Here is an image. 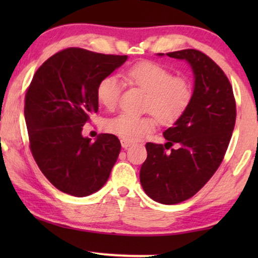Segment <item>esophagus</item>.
<instances>
[{
	"instance_id": "esophagus-1",
	"label": "esophagus",
	"mask_w": 258,
	"mask_h": 258,
	"mask_svg": "<svg viewBox=\"0 0 258 258\" xmlns=\"http://www.w3.org/2000/svg\"><path fill=\"white\" fill-rule=\"evenodd\" d=\"M121 144H122V148L126 149V148H129L130 146H132L133 142H130V141H126V140H121Z\"/></svg>"
}]
</instances>
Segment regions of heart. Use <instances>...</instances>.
Instances as JSON below:
<instances>
[{"mask_svg": "<svg viewBox=\"0 0 258 258\" xmlns=\"http://www.w3.org/2000/svg\"><path fill=\"white\" fill-rule=\"evenodd\" d=\"M125 79L147 94L143 109L154 114L161 124L175 123L191 103L194 96L191 83L184 77H175L171 70L157 63L147 61L137 63L128 69ZM119 95L121 83L117 77L107 76L100 81L97 98L103 107L114 109L117 105ZM153 116L121 114L109 119L105 128L123 140H141L155 129L156 119Z\"/></svg>", "mask_w": 258, "mask_h": 258, "instance_id": "obj_1", "label": "heart"}]
</instances>
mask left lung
Masks as SVG:
<instances>
[{
    "instance_id": "8db88e82",
    "label": "left lung",
    "mask_w": 258,
    "mask_h": 258,
    "mask_svg": "<svg viewBox=\"0 0 258 258\" xmlns=\"http://www.w3.org/2000/svg\"><path fill=\"white\" fill-rule=\"evenodd\" d=\"M167 56L189 63L194 96L184 114L163 133L166 149L174 143L179 148L167 153L162 144L147 143L140 181L151 200L177 204L195 195L220 167L234 132L236 103L228 77L206 54L184 49Z\"/></svg>"
}]
</instances>
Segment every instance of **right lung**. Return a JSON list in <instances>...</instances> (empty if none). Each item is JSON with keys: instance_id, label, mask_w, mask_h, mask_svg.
<instances>
[{"instance_id": "add662e5", "label": "right lung", "mask_w": 258, "mask_h": 258, "mask_svg": "<svg viewBox=\"0 0 258 258\" xmlns=\"http://www.w3.org/2000/svg\"><path fill=\"white\" fill-rule=\"evenodd\" d=\"M128 59L81 48L48 58L31 80L24 102L30 150L55 188L76 197L96 192L108 181L121 143L115 135L83 137L82 126L98 110L97 86Z\"/></svg>"}]
</instances>
